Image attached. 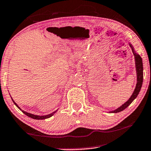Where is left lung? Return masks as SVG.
I'll use <instances>...</instances> for the list:
<instances>
[{"mask_svg": "<svg viewBox=\"0 0 151 151\" xmlns=\"http://www.w3.org/2000/svg\"><path fill=\"white\" fill-rule=\"evenodd\" d=\"M129 46L131 47L132 50L133 54L135 58V66H136V70H137V82L136 88H135L134 92H133L132 96L129 98L128 100L126 102L124 103L123 105H121L120 107L116 109V110L112 111H111V113H118V112H121L122 111H123L125 109H126L132 102H133V100L137 98V95L139 93L141 88H142V86L143 83V63H142V58H141V56H139L138 53L135 52L134 49H133L132 46L129 44Z\"/></svg>", "mask_w": 151, "mask_h": 151, "instance_id": "1", "label": "left lung"}]
</instances>
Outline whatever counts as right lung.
<instances>
[{
  "instance_id": "add662e5",
  "label": "right lung",
  "mask_w": 151,
  "mask_h": 151,
  "mask_svg": "<svg viewBox=\"0 0 151 151\" xmlns=\"http://www.w3.org/2000/svg\"><path fill=\"white\" fill-rule=\"evenodd\" d=\"M12 101H13V102H14V104H15V105H16L19 109H20L21 111H22L23 113H24V114H26V115L27 116H28V117H30V118H33V119H36V120H42V119H46V118H49L51 117V116H52L53 115V114H54L56 113V112L57 111V110H56V111H55L54 112H53V113H51V114H48V115H46V116H37V115H34V114L28 113V112H26V111H24L22 110V109H20L19 106L17 105V104H16V103H15L14 101L13 100H12Z\"/></svg>"
}]
</instances>
